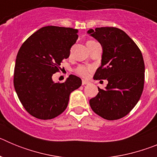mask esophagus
Instances as JSON below:
<instances>
[{
    "instance_id": "esophagus-1",
    "label": "esophagus",
    "mask_w": 157,
    "mask_h": 157,
    "mask_svg": "<svg viewBox=\"0 0 157 157\" xmlns=\"http://www.w3.org/2000/svg\"><path fill=\"white\" fill-rule=\"evenodd\" d=\"M82 85L83 86H85V85H87V84H89L90 83V82L87 81V80H82Z\"/></svg>"
}]
</instances>
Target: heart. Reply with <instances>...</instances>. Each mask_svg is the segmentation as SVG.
<instances>
[{
    "instance_id": "heart-1",
    "label": "heart",
    "mask_w": 157,
    "mask_h": 157,
    "mask_svg": "<svg viewBox=\"0 0 157 157\" xmlns=\"http://www.w3.org/2000/svg\"><path fill=\"white\" fill-rule=\"evenodd\" d=\"M90 71H91L90 67H84V66L78 67L77 69L78 73L80 75L84 76V77H86V76L88 75L89 72Z\"/></svg>"
}]
</instances>
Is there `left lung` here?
Here are the masks:
<instances>
[{
  "mask_svg": "<svg viewBox=\"0 0 157 157\" xmlns=\"http://www.w3.org/2000/svg\"><path fill=\"white\" fill-rule=\"evenodd\" d=\"M87 34L102 47L101 64L94 79H107L105 90L90 100L92 110L108 120H119L134 109L141 98L145 63L141 50L125 32L116 27L90 29Z\"/></svg>",
  "mask_w": 157,
  "mask_h": 157,
  "instance_id": "obj_1",
  "label": "left lung"
}]
</instances>
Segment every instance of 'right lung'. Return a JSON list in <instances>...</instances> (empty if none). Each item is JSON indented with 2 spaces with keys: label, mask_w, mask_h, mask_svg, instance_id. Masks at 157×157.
<instances>
[{
  "label": "right lung",
  "mask_w": 157,
  "mask_h": 157,
  "mask_svg": "<svg viewBox=\"0 0 157 157\" xmlns=\"http://www.w3.org/2000/svg\"><path fill=\"white\" fill-rule=\"evenodd\" d=\"M78 30L47 26L24 41L16 56L14 87L24 109L34 117L51 120L68 105L71 93L82 85L80 78L71 75L56 83L52 75L59 71L63 59L78 39Z\"/></svg>",
  "instance_id": "right-lung-1"
}]
</instances>
